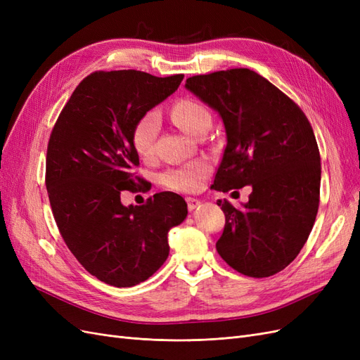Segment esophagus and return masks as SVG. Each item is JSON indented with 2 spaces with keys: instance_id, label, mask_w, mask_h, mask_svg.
Masks as SVG:
<instances>
[{
  "instance_id": "esophagus-1",
  "label": "esophagus",
  "mask_w": 360,
  "mask_h": 360,
  "mask_svg": "<svg viewBox=\"0 0 360 360\" xmlns=\"http://www.w3.org/2000/svg\"><path fill=\"white\" fill-rule=\"evenodd\" d=\"M186 202H188V209H189V212H193L195 209H197V207L201 204V201L200 200H197V198H186Z\"/></svg>"
}]
</instances>
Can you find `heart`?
Here are the masks:
<instances>
[{
  "instance_id": "heart-1",
  "label": "heart",
  "mask_w": 360,
  "mask_h": 360,
  "mask_svg": "<svg viewBox=\"0 0 360 360\" xmlns=\"http://www.w3.org/2000/svg\"><path fill=\"white\" fill-rule=\"evenodd\" d=\"M171 117L184 132L193 135L204 124H210V112L204 105L192 99H180L174 103L171 110ZM159 115L153 111L146 112L138 118L132 129V146L136 155L148 160L155 155V144L159 134ZM210 172L209 162L204 159L192 160L180 167L168 168L162 174L160 181L165 188L179 192H195L201 189L207 174Z\"/></svg>"
}]
</instances>
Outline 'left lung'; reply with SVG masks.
Returning <instances> with one entry per match:
<instances>
[{"label":"left lung","mask_w":360,"mask_h":360,"mask_svg":"<svg viewBox=\"0 0 360 360\" xmlns=\"http://www.w3.org/2000/svg\"><path fill=\"white\" fill-rule=\"evenodd\" d=\"M184 86L225 126L226 147L213 188H252L243 209L217 200L225 213L217 252L242 275H275L299 255L319 212L320 151L308 118L249 69L197 75Z\"/></svg>","instance_id":"1"}]
</instances>
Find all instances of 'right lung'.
Listing matches in <instances>:
<instances>
[{
  "instance_id": "1",
  "label": "right lung",
  "mask_w": 360,
  "mask_h": 360,
  "mask_svg": "<svg viewBox=\"0 0 360 360\" xmlns=\"http://www.w3.org/2000/svg\"><path fill=\"white\" fill-rule=\"evenodd\" d=\"M183 78L94 72L76 86L52 129L46 189L53 219L75 258L105 284L126 288L148 279L168 258V231L188 216L186 201L174 192L155 193L143 205L126 207L120 198L141 181L132 172L139 165L135 123Z\"/></svg>"
}]
</instances>
